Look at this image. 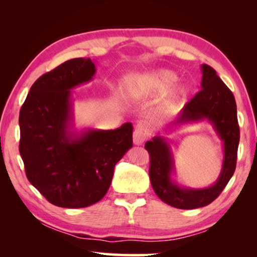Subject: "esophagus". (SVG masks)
<instances>
[{"label": "esophagus", "mask_w": 257, "mask_h": 257, "mask_svg": "<svg viewBox=\"0 0 257 257\" xmlns=\"http://www.w3.org/2000/svg\"><path fill=\"white\" fill-rule=\"evenodd\" d=\"M146 138V134L142 128H137L134 132V144L135 145H142Z\"/></svg>", "instance_id": "1"}]
</instances>
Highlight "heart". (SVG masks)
I'll list each match as a JSON object with an SVG mask.
<instances>
[{
	"mask_svg": "<svg viewBox=\"0 0 257 257\" xmlns=\"http://www.w3.org/2000/svg\"><path fill=\"white\" fill-rule=\"evenodd\" d=\"M177 73L169 69H158V70H153L145 76H143L136 84H135L132 89H130V94L135 97H143L147 96V95H154V94H162L170 89L171 87L178 81ZM189 89L185 84L178 85L176 88H173L172 92L169 95L165 102V108L170 110L176 104L181 101L182 98L187 96Z\"/></svg>",
	"mask_w": 257,
	"mask_h": 257,
	"instance_id": "obj_1",
	"label": "heart"
}]
</instances>
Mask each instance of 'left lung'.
<instances>
[{
  "mask_svg": "<svg viewBox=\"0 0 257 257\" xmlns=\"http://www.w3.org/2000/svg\"><path fill=\"white\" fill-rule=\"evenodd\" d=\"M202 89L182 107L172 124L207 120L223 143V162L215 184L206 188H187L173 180L175 160L167 139L156 135L145 144L150 153V179L161 201L173 207L193 210L206 206L219 196L236 169L239 125L234 96L215 70L202 64Z\"/></svg>",
  "mask_w": 257,
  "mask_h": 257,
  "instance_id": "1",
  "label": "left lung"
}]
</instances>
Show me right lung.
Instances as JSON below:
<instances>
[{"mask_svg": "<svg viewBox=\"0 0 257 257\" xmlns=\"http://www.w3.org/2000/svg\"><path fill=\"white\" fill-rule=\"evenodd\" d=\"M93 60H68L38 78L19 114V152L26 176L50 203L87 207L105 196L115 164L133 147V124L113 130L73 124L71 89L89 82Z\"/></svg>", "mask_w": 257, "mask_h": 257, "instance_id": "1", "label": "right lung"}]
</instances>
